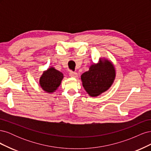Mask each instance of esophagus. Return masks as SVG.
I'll return each mask as SVG.
<instances>
[{
  "label": "esophagus",
  "mask_w": 151,
  "mask_h": 151,
  "mask_svg": "<svg viewBox=\"0 0 151 151\" xmlns=\"http://www.w3.org/2000/svg\"><path fill=\"white\" fill-rule=\"evenodd\" d=\"M69 75L70 77H77V73L76 72H73V71H70L69 72Z\"/></svg>",
  "instance_id": "esophagus-1"
}]
</instances>
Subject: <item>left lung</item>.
I'll use <instances>...</instances> for the list:
<instances>
[{
  "label": "left lung",
  "instance_id": "obj_1",
  "mask_svg": "<svg viewBox=\"0 0 151 151\" xmlns=\"http://www.w3.org/2000/svg\"><path fill=\"white\" fill-rule=\"evenodd\" d=\"M115 78V67L108 60H100L97 64L92 65L88 71L81 75L83 86L91 96H98L107 91Z\"/></svg>",
  "mask_w": 151,
  "mask_h": 151
}]
</instances>
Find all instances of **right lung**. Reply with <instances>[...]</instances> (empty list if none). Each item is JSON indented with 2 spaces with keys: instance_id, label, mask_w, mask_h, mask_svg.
<instances>
[{
  "instance_id": "add662e5",
  "label": "right lung",
  "mask_w": 151,
  "mask_h": 151,
  "mask_svg": "<svg viewBox=\"0 0 151 151\" xmlns=\"http://www.w3.org/2000/svg\"><path fill=\"white\" fill-rule=\"evenodd\" d=\"M63 75L62 72L53 67H50L44 71L40 79V84L42 88L47 93H53L60 85Z\"/></svg>"
}]
</instances>
